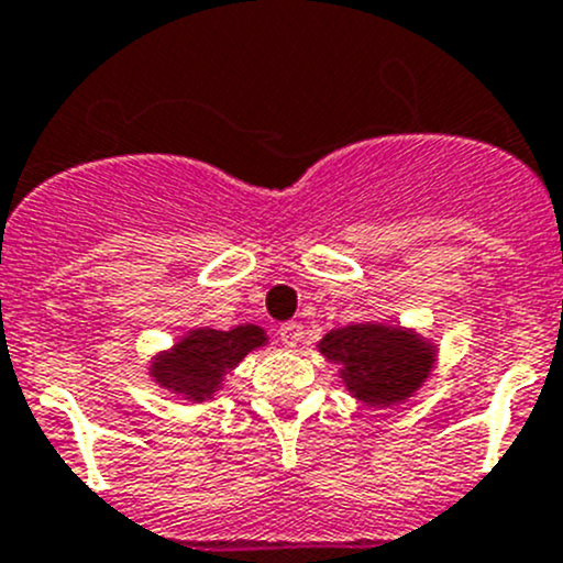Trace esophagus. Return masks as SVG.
Instances as JSON below:
<instances>
[{"label":"esophagus","mask_w":563,"mask_h":563,"mask_svg":"<svg viewBox=\"0 0 563 563\" xmlns=\"http://www.w3.org/2000/svg\"><path fill=\"white\" fill-rule=\"evenodd\" d=\"M277 334H280V343L286 345V349H297L305 338V327L299 321H286V323H280Z\"/></svg>","instance_id":"34e87169"}]
</instances>
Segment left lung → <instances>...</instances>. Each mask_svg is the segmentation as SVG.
I'll return each mask as SVG.
<instances>
[{"mask_svg": "<svg viewBox=\"0 0 563 563\" xmlns=\"http://www.w3.org/2000/svg\"><path fill=\"white\" fill-rule=\"evenodd\" d=\"M318 349L327 360L343 365L340 376L349 391L378 406L406 400L433 365V349L419 343L417 334L378 323L334 329Z\"/></svg>", "mask_w": 563, "mask_h": 563, "instance_id": "obj_1", "label": "left lung"}]
</instances>
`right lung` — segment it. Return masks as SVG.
<instances>
[{
  "instance_id": "right-lung-1",
  "label": "right lung",
  "mask_w": 563,
  "mask_h": 563,
  "mask_svg": "<svg viewBox=\"0 0 563 563\" xmlns=\"http://www.w3.org/2000/svg\"><path fill=\"white\" fill-rule=\"evenodd\" d=\"M258 327H236L231 332L218 329H196L187 334L172 354L161 356L152 367V376L161 387L179 391L190 400L212 395L225 371L240 365L247 351L264 343Z\"/></svg>"
}]
</instances>
